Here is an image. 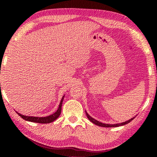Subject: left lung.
I'll return each mask as SVG.
<instances>
[{
	"mask_svg": "<svg viewBox=\"0 0 157 157\" xmlns=\"http://www.w3.org/2000/svg\"><path fill=\"white\" fill-rule=\"evenodd\" d=\"M85 112H86V114L87 118H89V120L90 121L92 122L93 123L95 124H96V125H98V126H100V127H115L123 126V125H124V124H127V123H130V122H131L132 120H134L135 117H136V116L133 117V118H132L131 119H129V121L124 122V123H118V124H105V123H100V122H99L98 121H96V120H95V119L93 118L92 117L90 116L89 115V114H88V113H87L86 111H85Z\"/></svg>",
	"mask_w": 157,
	"mask_h": 157,
	"instance_id": "1",
	"label": "left lung"
}]
</instances>
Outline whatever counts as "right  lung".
Segmentation results:
<instances>
[{"label": "right lung", "instance_id": "add662e5", "mask_svg": "<svg viewBox=\"0 0 157 157\" xmlns=\"http://www.w3.org/2000/svg\"><path fill=\"white\" fill-rule=\"evenodd\" d=\"M63 98H64V95H63V96L62 98V100H61V102L59 103V108H58V109L57 110L56 112L52 113V115L48 116H46V117H35V116H24V115H22V114H21L19 113H18V112H17V113L21 117V118H22L23 119H24L25 121L33 122V123H46H46H52V122L56 120L58 117L60 116L61 111H62V102H63Z\"/></svg>", "mask_w": 157, "mask_h": 157}]
</instances>
